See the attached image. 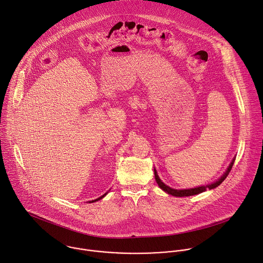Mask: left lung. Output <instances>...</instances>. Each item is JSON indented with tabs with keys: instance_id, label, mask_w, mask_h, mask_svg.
<instances>
[{
	"instance_id": "obj_1",
	"label": "left lung",
	"mask_w": 263,
	"mask_h": 263,
	"mask_svg": "<svg viewBox=\"0 0 263 263\" xmlns=\"http://www.w3.org/2000/svg\"><path fill=\"white\" fill-rule=\"evenodd\" d=\"M234 160H235V158L231 161V163L229 164L227 170L224 172V174H223V176H222L219 180H217L216 182H214V183H212V184H210V185H206V186H200V187H196V188H192V189H184V190L172 189V188L168 187L167 185H165V184L160 180V178L158 177V173H157V170H156V169H154V171H155V179H156V182H157V184L159 185V187H160L163 191H165L166 193H168V194H170V195H172V196H177V197L192 196V195H196V194L202 193V192L206 191L208 189H209V190H212V189H215V188H217L218 186H220V185L222 184V182L227 178V176L229 174V172H230V170H231V168H232V166H233Z\"/></svg>"
}]
</instances>
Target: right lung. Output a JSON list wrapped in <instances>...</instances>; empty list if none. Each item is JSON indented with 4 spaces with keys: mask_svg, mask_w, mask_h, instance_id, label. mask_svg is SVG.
<instances>
[{
    "mask_svg": "<svg viewBox=\"0 0 263 263\" xmlns=\"http://www.w3.org/2000/svg\"><path fill=\"white\" fill-rule=\"evenodd\" d=\"M106 194H107V193H105V194H104V195H102V196H100V197H99V198H97V199H95V200H92V201H89V202H90V203H92V202H96V201H98V200H100V199H102V198H103V197H104V196H105V195H106Z\"/></svg>",
    "mask_w": 263,
    "mask_h": 263,
    "instance_id": "1",
    "label": "right lung"
}]
</instances>
